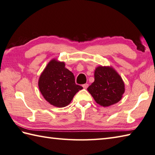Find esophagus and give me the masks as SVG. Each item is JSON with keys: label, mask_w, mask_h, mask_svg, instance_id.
Returning <instances> with one entry per match:
<instances>
[{"label": "esophagus", "mask_w": 155, "mask_h": 155, "mask_svg": "<svg viewBox=\"0 0 155 155\" xmlns=\"http://www.w3.org/2000/svg\"><path fill=\"white\" fill-rule=\"evenodd\" d=\"M83 88H84V89H87V88H88V84H84L83 85Z\"/></svg>", "instance_id": "obj_1"}]
</instances>
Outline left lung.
<instances>
[{
    "instance_id": "left-lung-1",
    "label": "left lung",
    "mask_w": 155,
    "mask_h": 155,
    "mask_svg": "<svg viewBox=\"0 0 155 155\" xmlns=\"http://www.w3.org/2000/svg\"><path fill=\"white\" fill-rule=\"evenodd\" d=\"M96 103L104 107L119 102L124 93V83L119 74L112 67L95 68L94 81L87 88Z\"/></svg>"
}]
</instances>
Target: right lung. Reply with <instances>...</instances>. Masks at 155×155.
<instances>
[{"mask_svg": "<svg viewBox=\"0 0 155 155\" xmlns=\"http://www.w3.org/2000/svg\"><path fill=\"white\" fill-rule=\"evenodd\" d=\"M74 81L73 73L65 68L64 62L53 58L42 71L38 84L48 103L62 108L70 104L76 93L83 89Z\"/></svg>", "mask_w": 155, "mask_h": 155, "instance_id": "1", "label": "right lung"}]
</instances>
